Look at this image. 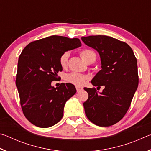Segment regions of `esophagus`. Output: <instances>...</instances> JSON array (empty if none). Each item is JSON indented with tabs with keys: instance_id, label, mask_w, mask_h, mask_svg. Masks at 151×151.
Returning <instances> with one entry per match:
<instances>
[{
	"instance_id": "esophagus-1",
	"label": "esophagus",
	"mask_w": 151,
	"mask_h": 151,
	"mask_svg": "<svg viewBox=\"0 0 151 151\" xmlns=\"http://www.w3.org/2000/svg\"><path fill=\"white\" fill-rule=\"evenodd\" d=\"M76 91H77L78 93L81 91H83V87H81V86H76Z\"/></svg>"
}]
</instances>
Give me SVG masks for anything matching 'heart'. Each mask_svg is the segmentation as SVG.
Returning a JSON list of instances; mask_svg holds the SVG:
<instances>
[{
  "instance_id": "obj_1",
  "label": "heart",
  "mask_w": 151,
  "mask_h": 151,
  "mask_svg": "<svg viewBox=\"0 0 151 151\" xmlns=\"http://www.w3.org/2000/svg\"><path fill=\"white\" fill-rule=\"evenodd\" d=\"M81 55L83 60L88 64L94 63L96 60V53L91 49H85L81 51ZM70 57V52L68 51L63 52L59 58V63L61 67L65 68L68 65V58ZM88 79V76L83 74L70 73L65 76V81L68 83L73 84L76 86H82L86 83Z\"/></svg>"
}]
</instances>
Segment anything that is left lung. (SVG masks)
I'll return each instance as SVG.
<instances>
[{"instance_id": "obj_1", "label": "left lung", "mask_w": 151, "mask_h": 151, "mask_svg": "<svg viewBox=\"0 0 151 151\" xmlns=\"http://www.w3.org/2000/svg\"><path fill=\"white\" fill-rule=\"evenodd\" d=\"M85 45L99 52L102 69L91 81L95 88H84L88 94L83 103L86 116L99 127H109L123 118L139 85L137 61L126 42L104 35L83 37Z\"/></svg>"}]
</instances>
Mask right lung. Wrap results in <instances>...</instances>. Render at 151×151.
Returning <instances> with one entry per match:
<instances>
[{
  "instance_id": "1",
  "label": "right lung",
  "mask_w": 151,
  "mask_h": 151,
  "mask_svg": "<svg viewBox=\"0 0 151 151\" xmlns=\"http://www.w3.org/2000/svg\"><path fill=\"white\" fill-rule=\"evenodd\" d=\"M81 46L78 39L53 35L29 43L19 56L16 86L25 117L35 126L52 127L63 116L66 102L76 93L73 84L51 82L63 70L59 58L63 52Z\"/></svg>"
}]
</instances>
